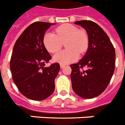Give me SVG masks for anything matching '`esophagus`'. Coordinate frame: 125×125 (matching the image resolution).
I'll use <instances>...</instances> for the list:
<instances>
[{"instance_id":"1","label":"esophagus","mask_w":125,"mask_h":125,"mask_svg":"<svg viewBox=\"0 0 125 125\" xmlns=\"http://www.w3.org/2000/svg\"><path fill=\"white\" fill-rule=\"evenodd\" d=\"M60 66H61V68H63L64 67H65V65H64V64H60Z\"/></svg>"}]
</instances>
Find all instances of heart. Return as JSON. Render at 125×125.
Listing matches in <instances>:
<instances>
[{
	"label": "heart",
	"mask_w": 125,
	"mask_h": 125,
	"mask_svg": "<svg viewBox=\"0 0 125 125\" xmlns=\"http://www.w3.org/2000/svg\"><path fill=\"white\" fill-rule=\"evenodd\" d=\"M43 42L47 50L55 53L59 51L65 43L66 48L55 55L54 60L61 64H68L79 57V53H83L87 50L89 45V37L84 30L70 24L61 25L55 29L54 33H46L43 37Z\"/></svg>",
	"instance_id": "1"
}]
</instances>
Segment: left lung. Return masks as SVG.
Here are the masks:
<instances>
[{
	"mask_svg": "<svg viewBox=\"0 0 125 125\" xmlns=\"http://www.w3.org/2000/svg\"><path fill=\"white\" fill-rule=\"evenodd\" d=\"M75 24L85 29L89 45L82 59L70 65L72 85L74 92L81 97L94 98L105 90L113 75L114 47L104 31L94 22L79 21Z\"/></svg>",
	"mask_w": 125,
	"mask_h": 125,
	"instance_id": "obj_1",
	"label": "left lung"
}]
</instances>
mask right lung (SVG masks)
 <instances>
[{"label":"right lung","mask_w":125,"mask_h":125,"mask_svg":"<svg viewBox=\"0 0 125 125\" xmlns=\"http://www.w3.org/2000/svg\"><path fill=\"white\" fill-rule=\"evenodd\" d=\"M53 23L35 22L25 29L15 43L10 59L12 79L27 98L42 101L52 94L60 70L57 62L45 67L52 59L43 42L45 31Z\"/></svg>","instance_id":"1"}]
</instances>
